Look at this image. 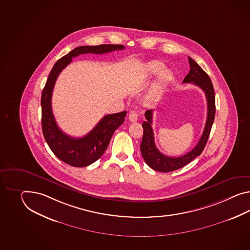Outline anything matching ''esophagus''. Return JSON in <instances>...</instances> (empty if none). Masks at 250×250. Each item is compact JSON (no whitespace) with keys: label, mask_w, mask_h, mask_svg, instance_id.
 Here are the masks:
<instances>
[{"label":"esophagus","mask_w":250,"mask_h":250,"mask_svg":"<svg viewBox=\"0 0 250 250\" xmlns=\"http://www.w3.org/2000/svg\"><path fill=\"white\" fill-rule=\"evenodd\" d=\"M128 118H129V120H130L131 122H136L137 119H138V116H137V114H136L135 112H131V113L129 114Z\"/></svg>","instance_id":"obj_1"}]
</instances>
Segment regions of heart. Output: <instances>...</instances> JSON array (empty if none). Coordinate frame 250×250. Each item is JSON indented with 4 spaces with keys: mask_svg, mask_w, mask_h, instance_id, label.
Segmentation results:
<instances>
[{
    "mask_svg": "<svg viewBox=\"0 0 250 250\" xmlns=\"http://www.w3.org/2000/svg\"><path fill=\"white\" fill-rule=\"evenodd\" d=\"M165 65L163 62L154 61L147 63L145 67V74L147 77L157 75L156 84L158 85L166 84L172 79V72L168 68H165Z\"/></svg>",
    "mask_w": 250,
    "mask_h": 250,
    "instance_id": "1",
    "label": "heart"
}]
</instances>
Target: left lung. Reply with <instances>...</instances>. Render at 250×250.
<instances>
[{
  "mask_svg": "<svg viewBox=\"0 0 250 250\" xmlns=\"http://www.w3.org/2000/svg\"><path fill=\"white\" fill-rule=\"evenodd\" d=\"M189 63L190 70L188 75L183 80V83H192L194 85L201 87L207 98L208 114L207 120L205 124V127L201 135V139L196 146L189 151L188 153L179 157H170L160 152L154 144L153 131L152 128V109L146 111V121H144L142 126L144 128L143 140L141 143V152L143 158L149 167L152 170L169 172L178 170L188 165L193 159L201 154L204 150L207 144L211 126L213 125L215 118V95H214L213 85L208 74L201 68L191 58L189 57Z\"/></svg>",
  "mask_w": 250,
  "mask_h": 250,
  "instance_id": "8db88e82",
  "label": "left lung"
}]
</instances>
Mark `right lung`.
<instances>
[{
	"label": "right lung",
	"instance_id": "add662e5",
	"mask_svg": "<svg viewBox=\"0 0 250 250\" xmlns=\"http://www.w3.org/2000/svg\"><path fill=\"white\" fill-rule=\"evenodd\" d=\"M124 49L123 45L112 44L78 47L57 61L49 73L41 101L43 136L56 156L67 165L85 167L100 158L108 146L114 132L125 121L126 111L106 115L85 136L71 137L61 131L52 113L51 96L56 80L61 71L77 56L86 53L104 54Z\"/></svg>",
	"mask_w": 250,
	"mask_h": 250
}]
</instances>
